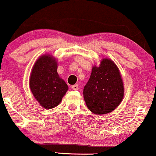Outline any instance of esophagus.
<instances>
[{
  "label": "esophagus",
  "instance_id": "obj_1",
  "mask_svg": "<svg viewBox=\"0 0 156 156\" xmlns=\"http://www.w3.org/2000/svg\"><path fill=\"white\" fill-rule=\"evenodd\" d=\"M72 89H73V90H78V84H75V85H73L72 86Z\"/></svg>",
  "mask_w": 156,
  "mask_h": 156
}]
</instances>
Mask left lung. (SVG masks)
<instances>
[{"label": "left lung", "instance_id": "left-lung-1", "mask_svg": "<svg viewBox=\"0 0 156 156\" xmlns=\"http://www.w3.org/2000/svg\"><path fill=\"white\" fill-rule=\"evenodd\" d=\"M124 83L119 68L112 59L102 58L94 65L89 81L83 88V98L94 114H105L119 106L124 97Z\"/></svg>", "mask_w": 156, "mask_h": 156}]
</instances>
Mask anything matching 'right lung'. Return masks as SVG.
<instances>
[{"mask_svg": "<svg viewBox=\"0 0 156 156\" xmlns=\"http://www.w3.org/2000/svg\"><path fill=\"white\" fill-rule=\"evenodd\" d=\"M58 61L53 55H40L32 67L29 87L39 105L45 109L60 104L68 86L57 73Z\"/></svg>", "mask_w": 156, "mask_h": 156, "instance_id": "add662e5", "label": "right lung"}]
</instances>
